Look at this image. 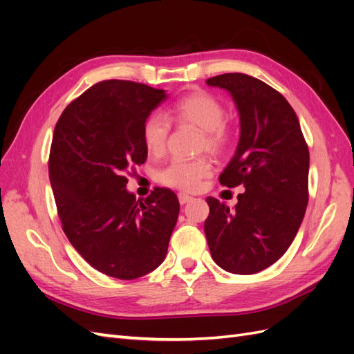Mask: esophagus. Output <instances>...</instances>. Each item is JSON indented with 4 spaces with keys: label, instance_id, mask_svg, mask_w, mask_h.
<instances>
[{
    "label": "esophagus",
    "instance_id": "esophagus-1",
    "mask_svg": "<svg viewBox=\"0 0 354 354\" xmlns=\"http://www.w3.org/2000/svg\"><path fill=\"white\" fill-rule=\"evenodd\" d=\"M192 199V196H189L187 194H178V202L181 203V205H185V203H187V202H190Z\"/></svg>",
    "mask_w": 354,
    "mask_h": 354
}]
</instances>
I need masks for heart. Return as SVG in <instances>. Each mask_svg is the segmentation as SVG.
Instances as JSON below:
<instances>
[{"mask_svg": "<svg viewBox=\"0 0 354 354\" xmlns=\"http://www.w3.org/2000/svg\"><path fill=\"white\" fill-rule=\"evenodd\" d=\"M176 121L195 125L202 131L201 147L209 152L218 153L229 143V128L224 124V106L205 91H195L178 99L171 109ZM171 122L159 112L149 115L142 125V138L145 147L151 153H160L165 149ZM212 171L207 158H174L158 171V180L171 187L181 190H196L203 178Z\"/></svg>", "mask_w": 354, "mask_h": 354, "instance_id": "1", "label": "heart"}]
</instances>
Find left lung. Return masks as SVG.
Masks as SVG:
<instances>
[{"label": "left lung", "instance_id": "left-lung-1", "mask_svg": "<svg viewBox=\"0 0 354 354\" xmlns=\"http://www.w3.org/2000/svg\"><path fill=\"white\" fill-rule=\"evenodd\" d=\"M236 104L241 134L236 152L220 174L227 187L243 185L229 208L207 198L203 224L212 260L234 274L259 273L292 243L308 201V147L291 104L270 85L245 73L207 80Z\"/></svg>", "mask_w": 354, "mask_h": 354}]
</instances>
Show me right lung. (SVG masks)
Instances as JSON below:
<instances>
[{"instance_id": "right-lung-1", "label": "right lung", "mask_w": 354, "mask_h": 354, "mask_svg": "<svg viewBox=\"0 0 354 354\" xmlns=\"http://www.w3.org/2000/svg\"><path fill=\"white\" fill-rule=\"evenodd\" d=\"M168 99L133 81L93 85L63 111L53 134L48 176L63 232L95 270L131 281L165 260L180 203L156 187L136 201L127 169L142 165V125Z\"/></svg>"}]
</instances>
